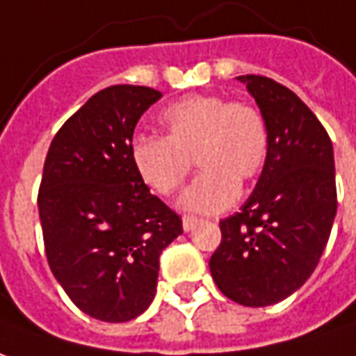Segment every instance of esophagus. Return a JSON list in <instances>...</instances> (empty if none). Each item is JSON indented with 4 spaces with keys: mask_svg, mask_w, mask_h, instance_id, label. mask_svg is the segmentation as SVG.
I'll return each mask as SVG.
<instances>
[{
    "mask_svg": "<svg viewBox=\"0 0 356 356\" xmlns=\"http://www.w3.org/2000/svg\"><path fill=\"white\" fill-rule=\"evenodd\" d=\"M198 222H200V220H198L197 216H183V229H185V232H191V229L197 226Z\"/></svg>",
    "mask_w": 356,
    "mask_h": 356,
    "instance_id": "obj_1",
    "label": "esophagus"
}]
</instances>
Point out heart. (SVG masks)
Returning a JSON list of instances; mask_svg holds the SVG:
<instances>
[{
	"mask_svg": "<svg viewBox=\"0 0 356 356\" xmlns=\"http://www.w3.org/2000/svg\"><path fill=\"white\" fill-rule=\"evenodd\" d=\"M165 136H138L130 146L138 177L161 197L185 185L193 158L202 168L179 200L181 209L218 214L239 197V181L259 175L269 154L261 111L220 95H188L159 115Z\"/></svg>",
	"mask_w": 356,
	"mask_h": 356,
	"instance_id": "1",
	"label": "heart"
}]
</instances>
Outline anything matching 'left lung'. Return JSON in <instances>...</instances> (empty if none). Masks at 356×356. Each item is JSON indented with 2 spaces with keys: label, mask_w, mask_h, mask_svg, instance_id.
Wrapping results in <instances>:
<instances>
[{
  "label": "left lung",
  "mask_w": 356,
  "mask_h": 356,
  "mask_svg": "<svg viewBox=\"0 0 356 356\" xmlns=\"http://www.w3.org/2000/svg\"><path fill=\"white\" fill-rule=\"evenodd\" d=\"M269 128V154L257 187L229 218L210 273L224 296L261 308L310 279L337 212L333 146L318 117L265 76H239Z\"/></svg>",
  "instance_id": "left-lung-1"
}]
</instances>
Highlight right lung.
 Returning a JSON list of instances; mask_svg holds the SVG:
<instances>
[{
	"label": "right lung",
	"instance_id": "add662e5",
	"mask_svg": "<svg viewBox=\"0 0 356 356\" xmlns=\"http://www.w3.org/2000/svg\"><path fill=\"white\" fill-rule=\"evenodd\" d=\"M161 93L99 91L62 124L38 188L44 251L70 300L95 320L122 323L156 296L159 255L183 222L138 177L130 158L140 117Z\"/></svg>",
	"mask_w": 356,
	"mask_h": 356
}]
</instances>
